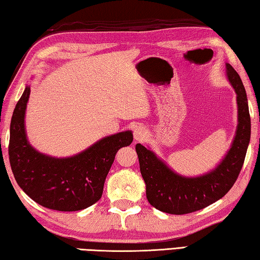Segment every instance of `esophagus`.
<instances>
[{"instance_id":"1","label":"esophagus","mask_w":260,"mask_h":260,"mask_svg":"<svg viewBox=\"0 0 260 260\" xmlns=\"http://www.w3.org/2000/svg\"><path fill=\"white\" fill-rule=\"evenodd\" d=\"M148 136V131L144 128L143 126H136L134 129V139L139 142H142L147 139Z\"/></svg>"}]
</instances>
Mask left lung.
Returning a JSON list of instances; mask_svg holds the SVG:
<instances>
[{"mask_svg":"<svg viewBox=\"0 0 260 260\" xmlns=\"http://www.w3.org/2000/svg\"><path fill=\"white\" fill-rule=\"evenodd\" d=\"M226 73L236 93L239 124L230 151L214 170L196 178L182 177L142 144L135 146L148 202L161 212L186 214L204 209L225 196L239 177L250 142L251 120L239 73L228 63Z\"/></svg>","mask_w":260,"mask_h":260,"instance_id":"obj_1","label":"left lung"}]
</instances>
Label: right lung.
Segmentation results:
<instances>
[{"instance_id": "add662e5", "label": "right lung", "mask_w": 260, "mask_h": 260, "mask_svg": "<svg viewBox=\"0 0 260 260\" xmlns=\"http://www.w3.org/2000/svg\"><path fill=\"white\" fill-rule=\"evenodd\" d=\"M30 89L26 86L10 125L9 160L18 186L38 204L57 211H79L95 204L116 153L133 141L131 131L107 136L78 155L54 158L30 146L25 132V110Z\"/></svg>"}]
</instances>
